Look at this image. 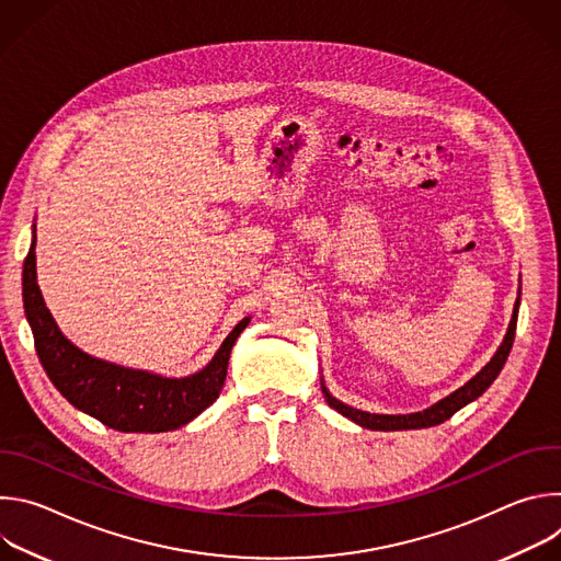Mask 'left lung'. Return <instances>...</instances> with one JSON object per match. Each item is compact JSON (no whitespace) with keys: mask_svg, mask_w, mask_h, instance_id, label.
I'll return each mask as SVG.
<instances>
[{"mask_svg":"<svg viewBox=\"0 0 561 561\" xmlns=\"http://www.w3.org/2000/svg\"><path fill=\"white\" fill-rule=\"evenodd\" d=\"M517 312H519V297L515 301V308H513V317H511V324H508V331H506V337L502 342V346L497 348V353L493 355V359L479 370L472 379H468L461 388H457L455 392H450L448 397L439 399L437 404H433L431 409L422 411V413H411V415H375V413H366V411H357L344 402H340V399H335L327 386L322 383V392L327 397V402L331 409H335L337 413H342L344 417H348L351 422L364 426V428H370V431H411V428H431V426H437L446 420H450L459 409H463L466 404L474 402V399L482 394L495 379L497 375L502 373L506 359H508V353L513 348V340H515V329H517Z\"/></svg>","mask_w":561,"mask_h":561,"instance_id":"left-lung-1","label":"left lung"}]
</instances>
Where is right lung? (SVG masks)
<instances>
[{
  "label": "right lung",
  "mask_w": 561,
  "mask_h": 561,
  "mask_svg": "<svg viewBox=\"0 0 561 561\" xmlns=\"http://www.w3.org/2000/svg\"><path fill=\"white\" fill-rule=\"evenodd\" d=\"M33 249L35 242L22 273L26 319L48 379L75 409L122 433H167L186 426L215 402L226 379L230 351L251 317L228 333L208 366L195 375L162 377L111 364L79 351L61 335L37 286Z\"/></svg>",
  "instance_id": "1"
}]
</instances>
